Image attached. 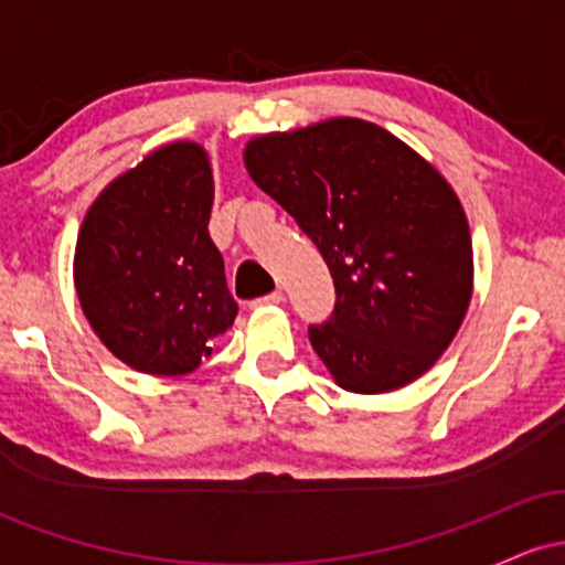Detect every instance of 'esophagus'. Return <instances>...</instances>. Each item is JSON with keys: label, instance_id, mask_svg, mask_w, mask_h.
<instances>
[{"label": "esophagus", "instance_id": "esophagus-1", "mask_svg": "<svg viewBox=\"0 0 565 565\" xmlns=\"http://www.w3.org/2000/svg\"><path fill=\"white\" fill-rule=\"evenodd\" d=\"M281 302H284V291L276 289V291H270V295L260 297V300L252 302V308H265V305H281Z\"/></svg>", "mask_w": 565, "mask_h": 565}]
</instances>
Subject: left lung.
Wrapping results in <instances>:
<instances>
[{
    "label": "left lung",
    "mask_w": 565,
    "mask_h": 565,
    "mask_svg": "<svg viewBox=\"0 0 565 565\" xmlns=\"http://www.w3.org/2000/svg\"><path fill=\"white\" fill-rule=\"evenodd\" d=\"M244 167L329 265L337 305L310 345L337 385L377 395L423 377L472 297L470 225L449 180L355 116L257 135Z\"/></svg>",
    "instance_id": "1"
}]
</instances>
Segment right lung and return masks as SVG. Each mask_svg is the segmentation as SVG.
I'll use <instances>...</instances> for the list:
<instances>
[{
  "instance_id": "1",
  "label": "right lung",
  "mask_w": 565,
  "mask_h": 565,
  "mask_svg": "<svg viewBox=\"0 0 565 565\" xmlns=\"http://www.w3.org/2000/svg\"><path fill=\"white\" fill-rule=\"evenodd\" d=\"M212 201L204 146L172 140L114 178L82 220L79 305L97 340L135 372H196L236 319L223 255L206 231Z\"/></svg>"
}]
</instances>
